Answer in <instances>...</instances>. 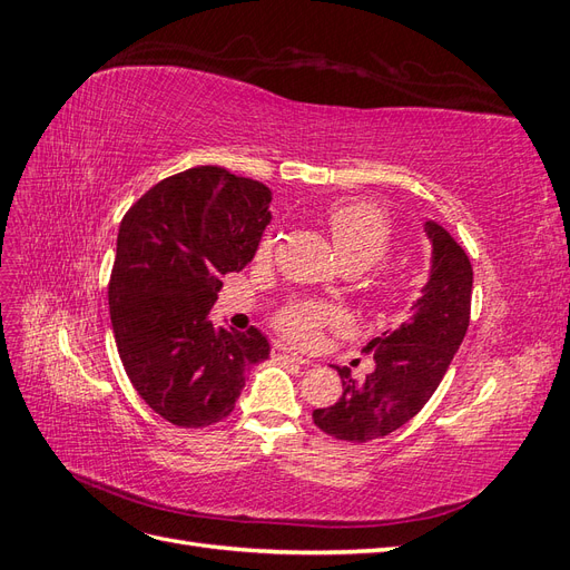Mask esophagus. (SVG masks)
<instances>
[{
	"label": "esophagus",
	"mask_w": 570,
	"mask_h": 570,
	"mask_svg": "<svg viewBox=\"0 0 570 570\" xmlns=\"http://www.w3.org/2000/svg\"><path fill=\"white\" fill-rule=\"evenodd\" d=\"M273 354L278 356V358H283V361H295V364H302V366L312 364V361H308L306 356H302V354H297V352H292L289 347H283V344H278V347L273 350Z\"/></svg>",
	"instance_id": "esophagus-1"
}]
</instances>
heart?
<instances>
[{
	"label": "heart",
	"mask_w": 570,
	"mask_h": 570,
	"mask_svg": "<svg viewBox=\"0 0 570 570\" xmlns=\"http://www.w3.org/2000/svg\"><path fill=\"white\" fill-rule=\"evenodd\" d=\"M327 233L347 268L364 271L381 264L392 247V226L387 216L366 202L333 204L325 216ZM275 235L268 230L256 247L258 262H268ZM406 281L400 275H383L373 283V295L381 304H396L406 295ZM344 314L337 306L299 302L283 308L278 316L281 333L297 344H314L325 325H342Z\"/></svg>",
	"instance_id": "heart-1"
}]
</instances>
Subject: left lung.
<instances>
[{
  "mask_svg": "<svg viewBox=\"0 0 570 570\" xmlns=\"http://www.w3.org/2000/svg\"><path fill=\"white\" fill-rule=\"evenodd\" d=\"M425 235L433 245V264L423 295L406 323L366 344L375 368L364 383L352 381L350 368H337L342 396L314 411V423L325 435L371 442L394 433L425 406L459 352L471 321L473 268L440 223L425 220Z\"/></svg>",
  "mask_w": 570,
  "mask_h": 570,
  "instance_id": "1",
  "label": "left lung"
}]
</instances>
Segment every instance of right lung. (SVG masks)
<instances>
[{"mask_svg":"<svg viewBox=\"0 0 570 570\" xmlns=\"http://www.w3.org/2000/svg\"><path fill=\"white\" fill-rule=\"evenodd\" d=\"M271 189L220 166L154 185L120 220L109 281L118 356L137 394L178 428L230 416L268 340L212 321L220 278L243 271L271 223Z\"/></svg>","mask_w":570,"mask_h":570,"instance_id":"obj_1","label":"right lung"}]
</instances>
